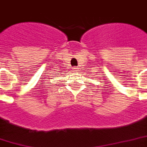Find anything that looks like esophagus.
Here are the masks:
<instances>
[{"label": "esophagus", "instance_id": "esophagus-1", "mask_svg": "<svg viewBox=\"0 0 147 147\" xmlns=\"http://www.w3.org/2000/svg\"><path fill=\"white\" fill-rule=\"evenodd\" d=\"M74 69H75V71H76V69L77 68H74Z\"/></svg>", "mask_w": 147, "mask_h": 147}]
</instances>
